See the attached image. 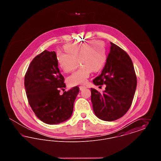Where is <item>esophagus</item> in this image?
<instances>
[{
	"instance_id": "obj_1",
	"label": "esophagus",
	"mask_w": 161,
	"mask_h": 161,
	"mask_svg": "<svg viewBox=\"0 0 161 161\" xmlns=\"http://www.w3.org/2000/svg\"><path fill=\"white\" fill-rule=\"evenodd\" d=\"M79 88H80V91H82V90H83L84 89H86V87L84 86H79Z\"/></svg>"
}]
</instances>
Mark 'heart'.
<instances>
[{
	"label": "heart",
	"mask_w": 161,
	"mask_h": 161,
	"mask_svg": "<svg viewBox=\"0 0 161 161\" xmlns=\"http://www.w3.org/2000/svg\"><path fill=\"white\" fill-rule=\"evenodd\" d=\"M67 53L58 51L57 60L65 72L74 70L78 66V60L83 66L70 75L67 82L70 86L85 84L92 71H98L107 60V51L104 45L97 40L70 45L65 47Z\"/></svg>",
	"instance_id": "obj_1"
}]
</instances>
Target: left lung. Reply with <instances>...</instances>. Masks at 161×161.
<instances>
[{"label": "left lung", "mask_w": 161, "mask_h": 161, "mask_svg": "<svg viewBox=\"0 0 161 161\" xmlns=\"http://www.w3.org/2000/svg\"><path fill=\"white\" fill-rule=\"evenodd\" d=\"M110 50L101 75L93 83L96 86L106 84L105 91L100 93L91 88L93 112L106 121L116 120L125 115L132 103L137 79L129 55L110 42Z\"/></svg>", "instance_id": "8db88e82"}]
</instances>
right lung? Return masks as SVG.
I'll list each match as a JSON object with an SVG mask.
<instances>
[{"label":"right lung","instance_id":"1","mask_svg":"<svg viewBox=\"0 0 161 161\" xmlns=\"http://www.w3.org/2000/svg\"><path fill=\"white\" fill-rule=\"evenodd\" d=\"M64 80L54 51L45 50L31 61L25 75V88L32 110L43 123H63L72 114L80 89L75 86L60 95L66 87Z\"/></svg>","mask_w":161,"mask_h":161}]
</instances>
